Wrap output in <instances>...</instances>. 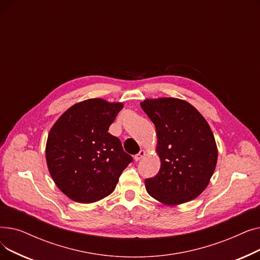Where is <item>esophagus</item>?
<instances>
[{
  "label": "esophagus",
  "mask_w": 260,
  "mask_h": 260,
  "mask_svg": "<svg viewBox=\"0 0 260 260\" xmlns=\"http://www.w3.org/2000/svg\"><path fill=\"white\" fill-rule=\"evenodd\" d=\"M144 156H145V152L143 151V149H141V151H140L137 155H135L134 159H135V161H139V160H141Z\"/></svg>",
  "instance_id": "esophagus-1"
}]
</instances>
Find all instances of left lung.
<instances>
[{"mask_svg":"<svg viewBox=\"0 0 260 260\" xmlns=\"http://www.w3.org/2000/svg\"><path fill=\"white\" fill-rule=\"evenodd\" d=\"M157 134L158 174L145 179L147 193L167 206L198 197L215 171L218 151L207 120L188 102L177 98L140 103Z\"/></svg>","mask_w":260,"mask_h":260,"instance_id":"8db88e82","label":"left lung"}]
</instances>
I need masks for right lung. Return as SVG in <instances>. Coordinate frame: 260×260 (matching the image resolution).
<instances>
[{
	"mask_svg": "<svg viewBox=\"0 0 260 260\" xmlns=\"http://www.w3.org/2000/svg\"><path fill=\"white\" fill-rule=\"evenodd\" d=\"M123 104L88 99L67 109L51 127L46 162L54 183L80 203L99 201L114 192L133 157L108 133Z\"/></svg>",
	"mask_w": 260,
	"mask_h": 260,
	"instance_id": "add662e5",
	"label": "right lung"
}]
</instances>
